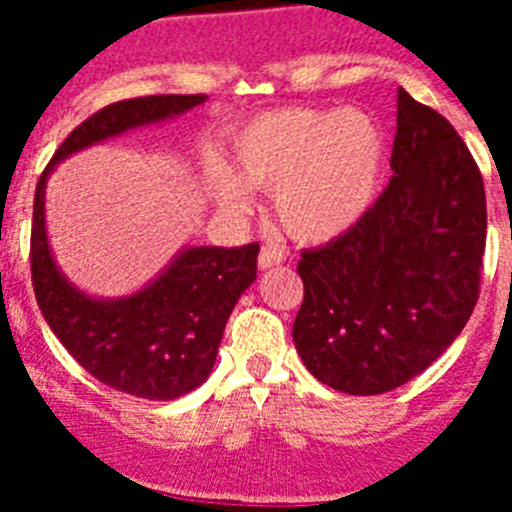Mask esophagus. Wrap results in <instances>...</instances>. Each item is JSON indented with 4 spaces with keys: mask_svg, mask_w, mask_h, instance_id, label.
<instances>
[{
    "mask_svg": "<svg viewBox=\"0 0 512 512\" xmlns=\"http://www.w3.org/2000/svg\"><path fill=\"white\" fill-rule=\"evenodd\" d=\"M284 261V251L279 246H274V243H269V246L261 248L259 253V269H271V266H279Z\"/></svg>",
    "mask_w": 512,
    "mask_h": 512,
    "instance_id": "obj_1",
    "label": "esophagus"
}]
</instances>
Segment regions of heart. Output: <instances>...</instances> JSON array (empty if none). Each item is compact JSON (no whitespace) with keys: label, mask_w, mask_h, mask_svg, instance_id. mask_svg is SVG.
I'll use <instances>...</instances> for the list:
<instances>
[{"label":"heart","mask_w":512,"mask_h":512,"mask_svg":"<svg viewBox=\"0 0 512 512\" xmlns=\"http://www.w3.org/2000/svg\"><path fill=\"white\" fill-rule=\"evenodd\" d=\"M235 171L207 164V189L225 212H246L251 189L271 192L284 233L325 243L361 223L379 197L387 140L359 110L284 107L253 117L233 135Z\"/></svg>","instance_id":"1"}]
</instances>
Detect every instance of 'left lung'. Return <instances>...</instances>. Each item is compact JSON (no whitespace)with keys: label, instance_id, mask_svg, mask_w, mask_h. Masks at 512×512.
I'll return each mask as SVG.
<instances>
[{"label":"left lung","instance_id":"obj_1","mask_svg":"<svg viewBox=\"0 0 512 512\" xmlns=\"http://www.w3.org/2000/svg\"><path fill=\"white\" fill-rule=\"evenodd\" d=\"M390 166L364 220L297 266V354L346 395H382L418 377L456 341L479 295L482 174L451 122L405 89Z\"/></svg>","mask_w":512,"mask_h":512}]
</instances>
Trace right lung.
<instances>
[{
	"label": "right lung",
	"instance_id": "1",
	"mask_svg": "<svg viewBox=\"0 0 512 512\" xmlns=\"http://www.w3.org/2000/svg\"><path fill=\"white\" fill-rule=\"evenodd\" d=\"M205 99V94H156L107 104L63 140L35 189L30 266L45 323L92 377L143 400H176L210 377L230 312L256 279L259 243L184 246L138 292L89 295L63 274L51 251L45 184L74 153L174 120Z\"/></svg>",
	"mask_w": 512,
	"mask_h": 512
}]
</instances>
